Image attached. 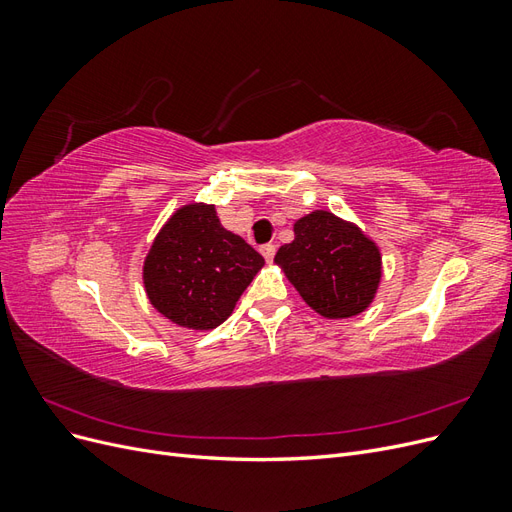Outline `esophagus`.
<instances>
[{
    "label": "esophagus",
    "instance_id": "1",
    "mask_svg": "<svg viewBox=\"0 0 512 512\" xmlns=\"http://www.w3.org/2000/svg\"><path fill=\"white\" fill-rule=\"evenodd\" d=\"M260 254L265 256V260H267V262H271V260H273V256H275V245H273V243L260 245Z\"/></svg>",
    "mask_w": 512,
    "mask_h": 512
}]
</instances>
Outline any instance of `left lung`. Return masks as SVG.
Here are the masks:
<instances>
[{
  "mask_svg": "<svg viewBox=\"0 0 512 512\" xmlns=\"http://www.w3.org/2000/svg\"><path fill=\"white\" fill-rule=\"evenodd\" d=\"M294 239L275 262L316 314L339 320L365 312L382 280L380 247L331 211H312L294 222Z\"/></svg>",
  "mask_w": 512,
  "mask_h": 512,
  "instance_id": "1",
  "label": "left lung"
}]
</instances>
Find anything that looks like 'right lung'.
<instances>
[{"label":"right lung","mask_w":512,"mask_h":512,"mask_svg":"<svg viewBox=\"0 0 512 512\" xmlns=\"http://www.w3.org/2000/svg\"><path fill=\"white\" fill-rule=\"evenodd\" d=\"M265 265L250 243L220 224L215 205L179 207L153 239L143 265L151 305L183 329L209 331L232 314Z\"/></svg>","instance_id":"obj_1"}]
</instances>
